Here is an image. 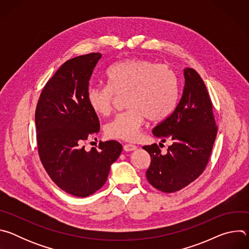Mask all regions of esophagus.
Wrapping results in <instances>:
<instances>
[{"instance_id":"1","label":"esophagus","mask_w":249,"mask_h":249,"mask_svg":"<svg viewBox=\"0 0 249 249\" xmlns=\"http://www.w3.org/2000/svg\"><path fill=\"white\" fill-rule=\"evenodd\" d=\"M123 149H124L125 152H132V151L136 150L137 147H136L135 145H132V144H125L124 147H123Z\"/></svg>"}]
</instances>
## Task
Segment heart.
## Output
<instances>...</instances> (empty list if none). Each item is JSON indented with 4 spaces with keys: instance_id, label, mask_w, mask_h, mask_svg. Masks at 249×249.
I'll return each mask as SVG.
<instances>
[{
    "instance_id": "1",
    "label": "heart",
    "mask_w": 249,
    "mask_h": 249,
    "mask_svg": "<svg viewBox=\"0 0 249 249\" xmlns=\"http://www.w3.org/2000/svg\"><path fill=\"white\" fill-rule=\"evenodd\" d=\"M108 85L89 86L87 100L94 113L110 114L117 94L126 95L128 109L118 113L105 126L108 138L133 141L146 118L160 122L173 111L178 97V79L167 65L148 59H129L110 66Z\"/></svg>"
}]
</instances>
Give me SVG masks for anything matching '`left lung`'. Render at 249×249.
Segmentation results:
<instances>
[{
	"instance_id": "obj_1",
	"label": "left lung",
	"mask_w": 249,
	"mask_h": 249,
	"mask_svg": "<svg viewBox=\"0 0 249 249\" xmlns=\"http://www.w3.org/2000/svg\"><path fill=\"white\" fill-rule=\"evenodd\" d=\"M184 87L178 103L170 115L153 130L162 142L172 145L162 155L157 144L144 146L151 156L147 179L164 193L179 191L202 174L217 137L213 104L200 75L192 68L184 69Z\"/></svg>"
}]
</instances>
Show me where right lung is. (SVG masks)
Listing matches in <instances>:
<instances>
[{"instance_id":"obj_1","label":"right lung","mask_w":249,"mask_h":249,"mask_svg":"<svg viewBox=\"0 0 249 249\" xmlns=\"http://www.w3.org/2000/svg\"><path fill=\"white\" fill-rule=\"evenodd\" d=\"M100 58V53H89L65 62L44 86L35 110L40 160L53 182L76 197L99 190L122 152V145L114 140L99 142L98 149L89 152L84 146L100 127L87 100Z\"/></svg>"}]
</instances>
